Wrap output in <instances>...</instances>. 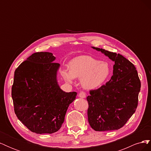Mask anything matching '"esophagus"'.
I'll list each match as a JSON object with an SVG mask.
<instances>
[{"label": "esophagus", "mask_w": 151, "mask_h": 151, "mask_svg": "<svg viewBox=\"0 0 151 151\" xmlns=\"http://www.w3.org/2000/svg\"><path fill=\"white\" fill-rule=\"evenodd\" d=\"M79 96L81 98H85L86 96V94L84 92H81L79 94Z\"/></svg>", "instance_id": "34e87169"}]
</instances>
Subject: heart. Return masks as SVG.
Returning <instances> with one entry per match:
<instances>
[{"mask_svg":"<svg viewBox=\"0 0 151 151\" xmlns=\"http://www.w3.org/2000/svg\"><path fill=\"white\" fill-rule=\"evenodd\" d=\"M69 70L64 69V79L72 83L75 78L81 79V83L87 89H94L102 86L109 77L111 67L107 62L100 61L92 57L81 56L72 60Z\"/></svg>","mask_w":151,"mask_h":151,"instance_id":"1","label":"heart"}]
</instances>
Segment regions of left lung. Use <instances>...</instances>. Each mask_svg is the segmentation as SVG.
Returning a JSON list of instances; mask_svg holds the SVG:
<instances>
[{"label": "left lung", "instance_id": "obj_1", "mask_svg": "<svg viewBox=\"0 0 151 151\" xmlns=\"http://www.w3.org/2000/svg\"><path fill=\"white\" fill-rule=\"evenodd\" d=\"M115 62L111 79L87 97L88 122L96 131L120 129L135 113L140 81L134 65L122 55L92 47Z\"/></svg>", "mask_w": 151, "mask_h": 151}]
</instances>
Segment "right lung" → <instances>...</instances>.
Wrapping results in <instances>:
<instances>
[{
    "label": "right lung",
    "mask_w": 151,
    "mask_h": 151,
    "mask_svg": "<svg viewBox=\"0 0 151 151\" xmlns=\"http://www.w3.org/2000/svg\"><path fill=\"white\" fill-rule=\"evenodd\" d=\"M52 53L36 52L14 72L12 98L17 117L31 132L52 134L64 122L76 92L66 93L58 84L60 64Z\"/></svg>",
    "instance_id": "obj_1"
}]
</instances>
